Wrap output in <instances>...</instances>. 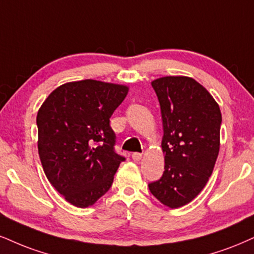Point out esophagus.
Instances as JSON below:
<instances>
[{
    "mask_svg": "<svg viewBox=\"0 0 254 254\" xmlns=\"http://www.w3.org/2000/svg\"><path fill=\"white\" fill-rule=\"evenodd\" d=\"M141 158H142L141 153H133L132 154V159L134 161H140L141 160Z\"/></svg>",
    "mask_w": 254,
    "mask_h": 254,
    "instance_id": "1",
    "label": "esophagus"
}]
</instances>
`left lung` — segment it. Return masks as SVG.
Here are the masks:
<instances>
[{"instance_id": "left-lung-1", "label": "left lung", "mask_w": 254, "mask_h": 254, "mask_svg": "<svg viewBox=\"0 0 254 254\" xmlns=\"http://www.w3.org/2000/svg\"><path fill=\"white\" fill-rule=\"evenodd\" d=\"M160 103L165 171L149 190L162 205L179 208L207 184L220 148L221 112L205 87L189 76L152 81Z\"/></svg>"}]
</instances>
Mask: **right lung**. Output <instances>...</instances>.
I'll list each match as a JSON object with an SVG mask.
<instances>
[{"mask_svg":"<svg viewBox=\"0 0 254 254\" xmlns=\"http://www.w3.org/2000/svg\"><path fill=\"white\" fill-rule=\"evenodd\" d=\"M125 84L81 80L61 84L37 112V148L47 179L76 207L111 189L125 160L114 151L109 119L128 94Z\"/></svg>","mask_w":254,"mask_h":254,"instance_id":"obj_1","label":"right lung"}]
</instances>
